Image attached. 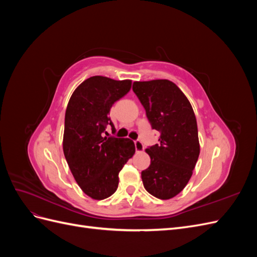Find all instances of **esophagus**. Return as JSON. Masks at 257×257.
Returning a JSON list of instances; mask_svg holds the SVG:
<instances>
[{"label": "esophagus", "mask_w": 257, "mask_h": 257, "mask_svg": "<svg viewBox=\"0 0 257 257\" xmlns=\"http://www.w3.org/2000/svg\"><path fill=\"white\" fill-rule=\"evenodd\" d=\"M134 144H135V149H136V152H142V151H144V145H143V143L141 142V141H135L134 142Z\"/></svg>", "instance_id": "obj_1"}]
</instances>
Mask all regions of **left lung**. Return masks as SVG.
Listing matches in <instances>:
<instances>
[{
	"label": "left lung",
	"mask_w": 257,
	"mask_h": 257,
	"mask_svg": "<svg viewBox=\"0 0 257 257\" xmlns=\"http://www.w3.org/2000/svg\"><path fill=\"white\" fill-rule=\"evenodd\" d=\"M133 91L144 106L159 144L148 147L151 164L142 172L145 189L160 199H169L188 184L199 155L198 130L189 99L166 79L135 81Z\"/></svg>",
	"instance_id": "left-lung-1"
}]
</instances>
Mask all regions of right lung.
I'll list each match as a JSON object with an SVG mask.
<instances>
[{
	"instance_id": "right-lung-1",
	"label": "right lung",
	"mask_w": 257,
	"mask_h": 257,
	"mask_svg": "<svg viewBox=\"0 0 257 257\" xmlns=\"http://www.w3.org/2000/svg\"><path fill=\"white\" fill-rule=\"evenodd\" d=\"M131 84V80L90 77L74 91L66 108L63 152L76 182L93 199L112 195L120 170L135 153L131 139L104 135L107 125L114 130L108 115L111 106Z\"/></svg>"
}]
</instances>
